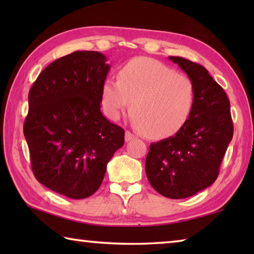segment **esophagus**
I'll list each match as a JSON object with an SVG mask.
<instances>
[{"mask_svg":"<svg viewBox=\"0 0 254 254\" xmlns=\"http://www.w3.org/2000/svg\"><path fill=\"white\" fill-rule=\"evenodd\" d=\"M134 139H135V135L133 134V133H131L130 131L126 132V141H127V142H128V141H131V140H134Z\"/></svg>","mask_w":254,"mask_h":254,"instance_id":"1","label":"esophagus"}]
</instances>
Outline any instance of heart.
<instances>
[{
	"label": "heart",
	"instance_id": "obj_1",
	"mask_svg": "<svg viewBox=\"0 0 254 254\" xmlns=\"http://www.w3.org/2000/svg\"><path fill=\"white\" fill-rule=\"evenodd\" d=\"M194 86L187 76L165 64L135 58L123 65L118 80L107 78L102 87V105L112 120L131 103V115L144 135L165 139L182 128L194 105Z\"/></svg>",
	"mask_w": 254,
	"mask_h": 254
}]
</instances>
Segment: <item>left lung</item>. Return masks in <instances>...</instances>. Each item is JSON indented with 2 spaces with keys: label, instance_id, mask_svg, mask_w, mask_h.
<instances>
[{
  "label": "left lung",
  "instance_id": "obj_1",
  "mask_svg": "<svg viewBox=\"0 0 254 254\" xmlns=\"http://www.w3.org/2000/svg\"><path fill=\"white\" fill-rule=\"evenodd\" d=\"M194 86V105L185 126L150 144L145 174L162 196L187 198L209 187L233 137L230 101L206 68L182 57H169Z\"/></svg>",
  "mask_w": 254,
  "mask_h": 254
}]
</instances>
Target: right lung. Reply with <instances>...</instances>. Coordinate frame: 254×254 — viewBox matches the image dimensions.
Listing matches in <instances>:
<instances>
[{"label":"right lung","mask_w":254,"mask_h":254,"mask_svg":"<svg viewBox=\"0 0 254 254\" xmlns=\"http://www.w3.org/2000/svg\"><path fill=\"white\" fill-rule=\"evenodd\" d=\"M98 51H75L47 66L29 92L23 133L34 177L72 199L93 195L124 130L101 112L110 65Z\"/></svg>","instance_id":"add662e5"}]
</instances>
